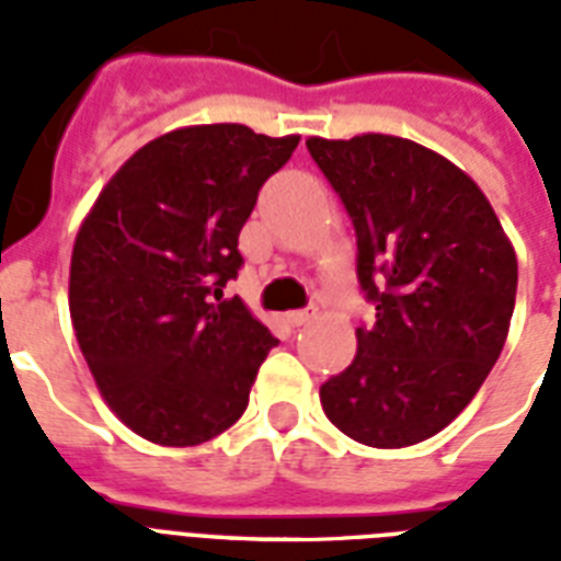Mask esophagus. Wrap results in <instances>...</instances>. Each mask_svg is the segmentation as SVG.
Here are the masks:
<instances>
[{"mask_svg":"<svg viewBox=\"0 0 561 561\" xmlns=\"http://www.w3.org/2000/svg\"><path fill=\"white\" fill-rule=\"evenodd\" d=\"M285 320H288V325L302 328V325H308V322L313 320V313L311 311H288V313H285Z\"/></svg>","mask_w":561,"mask_h":561,"instance_id":"obj_1","label":"esophagus"}]
</instances>
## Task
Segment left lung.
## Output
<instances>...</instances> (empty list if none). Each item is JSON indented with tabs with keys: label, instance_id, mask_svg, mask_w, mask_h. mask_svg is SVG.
Listing matches in <instances>:
<instances>
[{
	"label": "left lung",
	"instance_id": "obj_1",
	"mask_svg": "<svg viewBox=\"0 0 561 561\" xmlns=\"http://www.w3.org/2000/svg\"><path fill=\"white\" fill-rule=\"evenodd\" d=\"M305 144L352 216L359 285L377 302L352 366L322 383V409L357 444H421L467 409L502 354L513 241L481 186L435 149L380 131Z\"/></svg>",
	"mask_w": 561,
	"mask_h": 561
}]
</instances>
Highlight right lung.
I'll use <instances>...</instances> for the list:
<instances>
[{
    "mask_svg": "<svg viewBox=\"0 0 561 561\" xmlns=\"http://www.w3.org/2000/svg\"><path fill=\"white\" fill-rule=\"evenodd\" d=\"M296 144L241 123L181 126L131 154L85 213L71 325L100 398L140 438L198 446L248 409L279 340L221 288L259 190Z\"/></svg>",
    "mask_w": 561,
    "mask_h": 561,
    "instance_id": "right-lung-1",
    "label": "right lung"
}]
</instances>
